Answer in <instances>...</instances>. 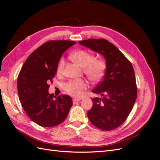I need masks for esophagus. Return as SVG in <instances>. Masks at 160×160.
I'll return each mask as SVG.
<instances>
[{
	"label": "esophagus",
	"mask_w": 160,
	"mask_h": 160,
	"mask_svg": "<svg viewBox=\"0 0 160 160\" xmlns=\"http://www.w3.org/2000/svg\"><path fill=\"white\" fill-rule=\"evenodd\" d=\"M81 100V99L80 98H73L72 99V102H73V103H75L77 102H78V101H80Z\"/></svg>",
	"instance_id": "34e87169"
}]
</instances>
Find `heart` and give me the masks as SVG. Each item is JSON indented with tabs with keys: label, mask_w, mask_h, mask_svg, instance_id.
<instances>
[{
	"label": "heart",
	"mask_w": 160,
	"mask_h": 160,
	"mask_svg": "<svg viewBox=\"0 0 160 160\" xmlns=\"http://www.w3.org/2000/svg\"><path fill=\"white\" fill-rule=\"evenodd\" d=\"M71 58L75 62L83 68L84 72L92 81H98L103 76L106 64L101 59H95L92 53L85 50H78L72 52ZM65 64L64 58L60 60L57 67V72L61 74L63 71ZM88 88V84L83 80L72 81L65 85V89L70 95L80 97L83 94Z\"/></svg>",
	"instance_id": "1"
}]
</instances>
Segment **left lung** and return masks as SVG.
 I'll return each mask as SVG.
<instances>
[{
	"mask_svg": "<svg viewBox=\"0 0 160 160\" xmlns=\"http://www.w3.org/2000/svg\"><path fill=\"white\" fill-rule=\"evenodd\" d=\"M79 44L102 55L106 69L103 81L92 90L101 98H93L88 112L91 123L100 129L118 128L127 119L137 98L135 72L132 63L112 43L105 39L89 38Z\"/></svg>",
	"mask_w": 160,
	"mask_h": 160,
	"instance_id": "left-lung-1",
	"label": "left lung"
}]
</instances>
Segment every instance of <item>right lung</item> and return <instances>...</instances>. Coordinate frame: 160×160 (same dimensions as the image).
<instances>
[{"label": "right lung", "instance_id": "obj_1", "mask_svg": "<svg viewBox=\"0 0 160 160\" xmlns=\"http://www.w3.org/2000/svg\"><path fill=\"white\" fill-rule=\"evenodd\" d=\"M76 42L50 41L33 51L23 64L17 79L18 98L29 118L42 127L61 123L72 105L70 96L49 93L61 57Z\"/></svg>", "mask_w": 160, "mask_h": 160}]
</instances>
